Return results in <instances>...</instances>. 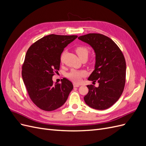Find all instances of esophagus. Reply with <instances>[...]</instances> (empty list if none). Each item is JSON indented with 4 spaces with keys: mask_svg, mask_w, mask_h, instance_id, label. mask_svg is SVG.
<instances>
[{
    "mask_svg": "<svg viewBox=\"0 0 146 146\" xmlns=\"http://www.w3.org/2000/svg\"><path fill=\"white\" fill-rule=\"evenodd\" d=\"M74 87H78L79 86H80V85H78V84H77V83H74Z\"/></svg>",
    "mask_w": 146,
    "mask_h": 146,
    "instance_id": "obj_1",
    "label": "esophagus"
}]
</instances>
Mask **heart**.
I'll return each instance as SVG.
<instances>
[{
  "instance_id": "1",
  "label": "heart",
  "mask_w": 146,
  "mask_h": 146,
  "mask_svg": "<svg viewBox=\"0 0 146 146\" xmlns=\"http://www.w3.org/2000/svg\"><path fill=\"white\" fill-rule=\"evenodd\" d=\"M76 52L78 55L79 58H81L83 56H88V54H89V48L86 46H78L76 48ZM64 53H63L61 55L60 60L62 61ZM88 72L86 70H76V69H72L69 72H68L66 75L68 78L70 80H71L72 82L75 83H80L82 80L83 77H85L87 76Z\"/></svg>"
}]
</instances>
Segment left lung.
Masks as SVG:
<instances>
[{
	"label": "left lung",
	"mask_w": 146,
	"mask_h": 146,
	"mask_svg": "<svg viewBox=\"0 0 146 146\" xmlns=\"http://www.w3.org/2000/svg\"><path fill=\"white\" fill-rule=\"evenodd\" d=\"M90 44L95 52L96 64L88 80L98 82L99 86L87 85L84 100L89 107L103 110L111 107L124 89L126 63L122 51L111 39L100 33H89L78 38Z\"/></svg>",
	"instance_id": "1"
}]
</instances>
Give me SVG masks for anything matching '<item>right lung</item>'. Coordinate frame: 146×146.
<instances>
[{
    "label": "right lung",
    "instance_id": "1",
    "mask_svg": "<svg viewBox=\"0 0 146 146\" xmlns=\"http://www.w3.org/2000/svg\"><path fill=\"white\" fill-rule=\"evenodd\" d=\"M77 38L51 34L33 43L26 53L22 76L30 99L42 110L50 111L61 107L73 89L67 78L54 83L52 77L60 69L64 48Z\"/></svg>",
    "mask_w": 146,
    "mask_h": 146
}]
</instances>
